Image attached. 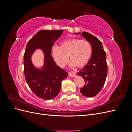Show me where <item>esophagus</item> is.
Instances as JSON below:
<instances>
[{
	"mask_svg": "<svg viewBox=\"0 0 132 132\" xmlns=\"http://www.w3.org/2000/svg\"><path fill=\"white\" fill-rule=\"evenodd\" d=\"M68 75L70 77H74L75 76V73H73V72H69L68 73Z\"/></svg>",
	"mask_w": 132,
	"mask_h": 132,
	"instance_id": "34e87169",
	"label": "esophagus"
}]
</instances>
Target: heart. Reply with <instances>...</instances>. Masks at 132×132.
<instances>
[{"mask_svg":"<svg viewBox=\"0 0 132 132\" xmlns=\"http://www.w3.org/2000/svg\"><path fill=\"white\" fill-rule=\"evenodd\" d=\"M52 54L55 62L60 67L65 66L69 57L71 66L81 68L90 59L92 48L90 42L86 39L71 38L62 41L60 47L53 46Z\"/></svg>","mask_w":132,"mask_h":132,"instance_id":"b5f03b06","label":"heart"}]
</instances>
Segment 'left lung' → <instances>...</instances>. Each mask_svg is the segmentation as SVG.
I'll use <instances>...</instances> for the list:
<instances>
[{
  "mask_svg": "<svg viewBox=\"0 0 132 132\" xmlns=\"http://www.w3.org/2000/svg\"><path fill=\"white\" fill-rule=\"evenodd\" d=\"M81 36L90 42L93 50L89 62L77 74L85 80V84L80 89L81 94L90 97L96 95L105 84L107 75L106 54L101 42L94 36L84 32Z\"/></svg>",
  "mask_w": 132,
  "mask_h": 132,
  "instance_id": "obj_1",
  "label": "left lung"
}]
</instances>
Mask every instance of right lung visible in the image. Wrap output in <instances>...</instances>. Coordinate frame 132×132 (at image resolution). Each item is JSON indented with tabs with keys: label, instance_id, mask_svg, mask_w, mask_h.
Masks as SVG:
<instances>
[{
	"label": "right lung",
	"instance_id": "1",
	"mask_svg": "<svg viewBox=\"0 0 132 132\" xmlns=\"http://www.w3.org/2000/svg\"><path fill=\"white\" fill-rule=\"evenodd\" d=\"M63 30H41L28 42L23 55L24 74L26 81L32 91L44 100L57 96L61 82L68 73L56 65L51 55L55 41L63 34ZM40 48L45 55V64L41 69L36 68L31 62L34 51Z\"/></svg>",
	"mask_w": 132,
	"mask_h": 132
}]
</instances>
